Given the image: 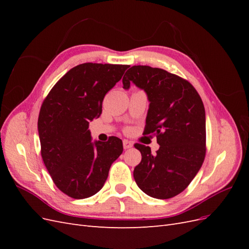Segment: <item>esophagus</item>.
Here are the masks:
<instances>
[{
  "label": "esophagus",
  "mask_w": 249,
  "mask_h": 249,
  "mask_svg": "<svg viewBox=\"0 0 249 249\" xmlns=\"http://www.w3.org/2000/svg\"><path fill=\"white\" fill-rule=\"evenodd\" d=\"M123 144H124V148L127 149V148H131L133 146V142L129 141V140H124Z\"/></svg>",
  "instance_id": "34e87169"
}]
</instances>
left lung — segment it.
<instances>
[{"instance_id":"1","label":"left lung","mask_w":249,"mask_h":249,"mask_svg":"<svg viewBox=\"0 0 249 249\" xmlns=\"http://www.w3.org/2000/svg\"><path fill=\"white\" fill-rule=\"evenodd\" d=\"M131 83L147 95L149 107L145 134H154L160 145L135 144L141 162L134 178L148 196L167 199L183 192L197 175L206 156V111L189 82L162 69L134 65L123 78L124 89Z\"/></svg>"}]
</instances>
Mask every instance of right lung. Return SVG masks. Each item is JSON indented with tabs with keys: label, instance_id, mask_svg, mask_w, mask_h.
<instances>
[{
	"label": "right lung",
	"instance_id": "right-lung-1",
	"mask_svg": "<svg viewBox=\"0 0 249 249\" xmlns=\"http://www.w3.org/2000/svg\"><path fill=\"white\" fill-rule=\"evenodd\" d=\"M129 65L83 63L60 79L43 101L38 135L44 165L59 190L83 199L99 192L123 141H92L89 123L102 114L103 100Z\"/></svg>",
	"mask_w": 249,
	"mask_h": 249
}]
</instances>
